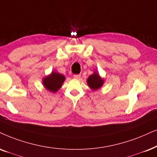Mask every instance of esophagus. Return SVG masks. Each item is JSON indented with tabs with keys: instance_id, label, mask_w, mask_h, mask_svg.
Returning <instances> with one entry per match:
<instances>
[{
	"instance_id": "34e87169",
	"label": "esophagus",
	"mask_w": 157,
	"mask_h": 157,
	"mask_svg": "<svg viewBox=\"0 0 157 157\" xmlns=\"http://www.w3.org/2000/svg\"><path fill=\"white\" fill-rule=\"evenodd\" d=\"M74 78L75 79H79V78H81V75H79V74L74 75Z\"/></svg>"
}]
</instances>
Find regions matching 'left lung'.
<instances>
[{"instance_id": "left-lung-1", "label": "left lung", "mask_w": 157, "mask_h": 157, "mask_svg": "<svg viewBox=\"0 0 157 157\" xmlns=\"http://www.w3.org/2000/svg\"><path fill=\"white\" fill-rule=\"evenodd\" d=\"M87 84L89 88L93 91H97L103 86L105 83V79L99 76V73L97 71H94V74L90 75L87 78Z\"/></svg>"}]
</instances>
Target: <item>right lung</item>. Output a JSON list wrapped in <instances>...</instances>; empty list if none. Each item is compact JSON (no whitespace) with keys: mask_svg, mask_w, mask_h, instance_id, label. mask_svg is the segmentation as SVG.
Here are the masks:
<instances>
[{"mask_svg":"<svg viewBox=\"0 0 157 157\" xmlns=\"http://www.w3.org/2000/svg\"><path fill=\"white\" fill-rule=\"evenodd\" d=\"M66 77L56 71H52L50 74L42 78V84L46 90L50 92L56 93L61 88L64 83Z\"/></svg>","mask_w":157,"mask_h":157,"instance_id":"1","label":"right lung"}]
</instances>
